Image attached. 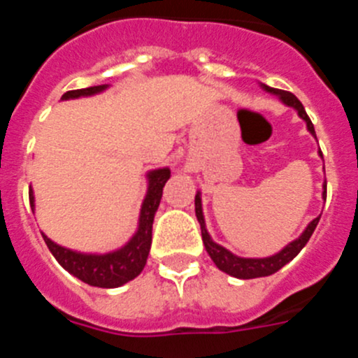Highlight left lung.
I'll use <instances>...</instances> for the list:
<instances>
[{
    "mask_svg": "<svg viewBox=\"0 0 358 358\" xmlns=\"http://www.w3.org/2000/svg\"><path fill=\"white\" fill-rule=\"evenodd\" d=\"M264 90L268 91V93L278 94V96H280L281 100L287 103V106L294 107V109L297 110V115L301 116V118L306 122V127H308V131L315 136L314 123L310 122V118H308V115H306V110H305V107H303V103L299 102V100H297V98L290 93V91L274 90V87H268V85H265V84H264ZM324 197H327V186H324ZM195 215H197V220H199V224H201L202 242H204V248H206L208 255L211 256V260L215 262V265H217L220 271L231 274V276L240 278V280H251V278L271 276V274H274L276 271H280L283 265L289 264L294 256H297V252L305 248L306 242H308L310 236H312V233H314L315 226H317L319 218H321V217L314 218V220L308 224V227L305 229V233H303V235L299 236L297 240L290 242L285 249H281L278 255L268 256V258H238V256H235L233 252H229L227 249H224L222 245H218V243H215L213 240L210 238V235H208V231H206V224H204V217H202V206H201V197H199V194L195 195Z\"/></svg>",
    "mask_w": 358,
    "mask_h": 358,
    "instance_id": "left-lung-1",
    "label": "left lung"
}]
</instances>
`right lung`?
I'll return each mask as SVG.
<instances>
[{"label": "right lung", "mask_w": 358, "mask_h": 358, "mask_svg": "<svg viewBox=\"0 0 358 358\" xmlns=\"http://www.w3.org/2000/svg\"><path fill=\"white\" fill-rule=\"evenodd\" d=\"M106 87L107 85H93V87H85V90L66 91L62 94V100L100 93ZM169 169H159L148 173V192L143 201V206H141L140 227L125 248L116 252H109V255H80V252L69 251V249L57 245L48 236L43 235L44 242L52 251V255L55 256V260L73 276H77L78 280L93 287L115 289V287L134 280L147 264L148 251H150L152 245V222H154V215H156L161 202L163 186L169 181ZM30 206L34 210V194L31 192Z\"/></svg>", "instance_id": "right-lung-1"}]
</instances>
